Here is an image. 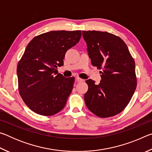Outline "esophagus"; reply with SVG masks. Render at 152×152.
Returning a JSON list of instances; mask_svg holds the SVG:
<instances>
[{"label": "esophagus", "mask_w": 152, "mask_h": 152, "mask_svg": "<svg viewBox=\"0 0 152 152\" xmlns=\"http://www.w3.org/2000/svg\"><path fill=\"white\" fill-rule=\"evenodd\" d=\"M76 81L78 82H83L84 80L80 78H79V77H77V78H76Z\"/></svg>", "instance_id": "obj_1"}]
</instances>
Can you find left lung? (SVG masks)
Wrapping results in <instances>:
<instances>
[{"label": "left lung", "mask_w": 152, "mask_h": 152, "mask_svg": "<svg viewBox=\"0 0 152 152\" xmlns=\"http://www.w3.org/2000/svg\"><path fill=\"white\" fill-rule=\"evenodd\" d=\"M82 35L92 65L101 70L99 84L91 79L86 81V107L101 118L115 116L127 106L137 87L134 59L117 35L98 31H83Z\"/></svg>", "instance_id": "8db88e82"}]
</instances>
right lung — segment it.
<instances>
[{
    "mask_svg": "<svg viewBox=\"0 0 152 152\" xmlns=\"http://www.w3.org/2000/svg\"><path fill=\"white\" fill-rule=\"evenodd\" d=\"M81 35L80 30L51 31L36 36L27 45L17 65L18 88L33 112L51 116L65 107L75 78H65L57 68L64 65L67 50Z\"/></svg>",
    "mask_w": 152,
    "mask_h": 152,
    "instance_id": "1",
    "label": "right lung"
}]
</instances>
